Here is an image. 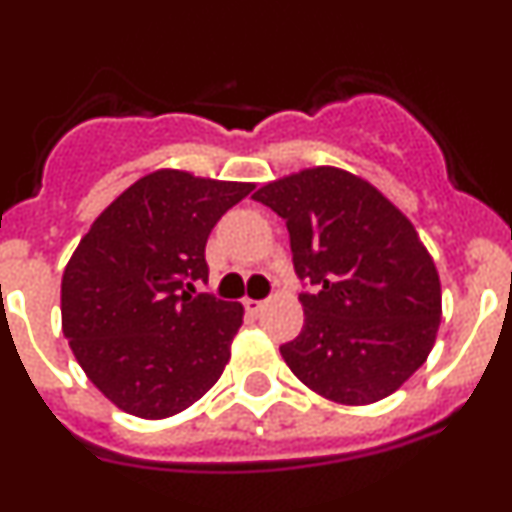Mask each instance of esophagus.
<instances>
[{
    "label": "esophagus",
    "instance_id": "obj_1",
    "mask_svg": "<svg viewBox=\"0 0 512 512\" xmlns=\"http://www.w3.org/2000/svg\"><path fill=\"white\" fill-rule=\"evenodd\" d=\"M242 304H245L247 314H257L262 307H265V302H262V299H245Z\"/></svg>",
    "mask_w": 512,
    "mask_h": 512
}]
</instances>
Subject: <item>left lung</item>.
Returning <instances> with one entry per match:
<instances>
[{"mask_svg":"<svg viewBox=\"0 0 512 512\" xmlns=\"http://www.w3.org/2000/svg\"><path fill=\"white\" fill-rule=\"evenodd\" d=\"M252 198L287 223L304 327L282 344L292 374L337 404L394 394L426 361L441 324V282L414 225L366 180L302 170Z\"/></svg>","mask_w":512,"mask_h":512,"instance_id":"left-lung-1","label":"left lung"}]
</instances>
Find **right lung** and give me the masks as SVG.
I'll use <instances>...</instances> for the list:
<instances>
[{
	"label": "right lung",
	"instance_id": "1",
	"mask_svg": "<svg viewBox=\"0 0 512 512\" xmlns=\"http://www.w3.org/2000/svg\"><path fill=\"white\" fill-rule=\"evenodd\" d=\"M252 183L156 170L81 237L61 280V329L81 369L126 414L168 418L223 374L242 304L195 292L205 242Z\"/></svg>",
	"mask_w": 512,
	"mask_h": 512
}]
</instances>
